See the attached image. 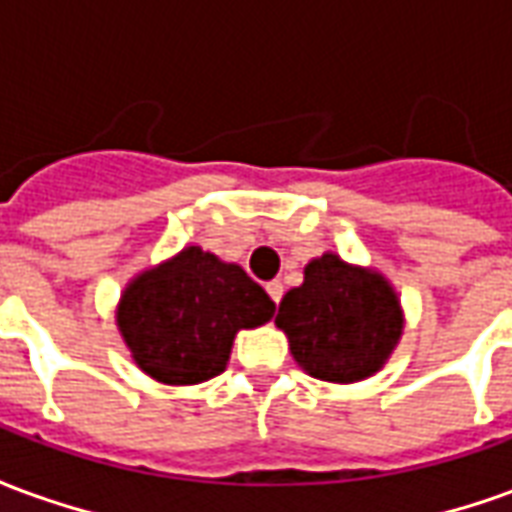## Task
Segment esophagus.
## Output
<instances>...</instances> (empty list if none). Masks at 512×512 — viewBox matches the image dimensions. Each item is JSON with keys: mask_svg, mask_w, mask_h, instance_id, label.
Returning <instances> with one entry per match:
<instances>
[{"mask_svg": "<svg viewBox=\"0 0 512 512\" xmlns=\"http://www.w3.org/2000/svg\"><path fill=\"white\" fill-rule=\"evenodd\" d=\"M266 290H268V296H271V301H274V304H279V299H282V282H277V279H274V282H268Z\"/></svg>", "mask_w": 512, "mask_h": 512, "instance_id": "esophagus-1", "label": "esophagus"}]
</instances>
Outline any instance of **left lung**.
Segmentation results:
<instances>
[{"label": "left lung", "mask_w": 512, "mask_h": 512, "mask_svg": "<svg viewBox=\"0 0 512 512\" xmlns=\"http://www.w3.org/2000/svg\"><path fill=\"white\" fill-rule=\"evenodd\" d=\"M274 323L288 334L304 373L354 384L378 373L395 351L403 310L384 274L326 252L307 263L304 282L279 301Z\"/></svg>", "instance_id": "left-lung-1"}]
</instances>
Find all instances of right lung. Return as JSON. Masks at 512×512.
<instances>
[{"label":"right lung","mask_w":512,"mask_h":512,"mask_svg":"<svg viewBox=\"0 0 512 512\" xmlns=\"http://www.w3.org/2000/svg\"><path fill=\"white\" fill-rule=\"evenodd\" d=\"M274 301L235 263L186 246L123 290L117 329L139 370L186 386L219 376L235 334L271 321Z\"/></svg>","instance_id":"obj_1"}]
</instances>
